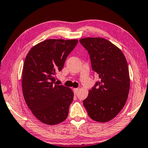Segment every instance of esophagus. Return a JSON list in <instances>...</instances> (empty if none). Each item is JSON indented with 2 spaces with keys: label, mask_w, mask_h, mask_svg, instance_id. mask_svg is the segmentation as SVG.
I'll use <instances>...</instances> for the list:
<instances>
[{
  "label": "esophagus",
  "mask_w": 148,
  "mask_h": 148,
  "mask_svg": "<svg viewBox=\"0 0 148 148\" xmlns=\"http://www.w3.org/2000/svg\"><path fill=\"white\" fill-rule=\"evenodd\" d=\"M73 90H74V92H75V93L77 94V93L78 92V91H79V88H74Z\"/></svg>",
  "instance_id": "1"
}]
</instances>
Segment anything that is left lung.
Instances as JSON below:
<instances>
[{
	"label": "left lung",
	"mask_w": 148,
	"mask_h": 148,
	"mask_svg": "<svg viewBox=\"0 0 148 148\" xmlns=\"http://www.w3.org/2000/svg\"><path fill=\"white\" fill-rule=\"evenodd\" d=\"M79 42L88 51L92 69L100 78L84 100V106L92 120L108 122L127 101L130 77L126 58L118 47L103 38H84Z\"/></svg>",
	"instance_id": "1"
}]
</instances>
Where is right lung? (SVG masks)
Wrapping results in <instances>:
<instances>
[{
    "label": "right lung",
    "mask_w": 148,
    "mask_h": 148,
    "mask_svg": "<svg viewBox=\"0 0 148 148\" xmlns=\"http://www.w3.org/2000/svg\"><path fill=\"white\" fill-rule=\"evenodd\" d=\"M77 43V39L45 40L32 47L25 58L23 95L32 114L43 123L54 125L68 116L73 92L58 85L55 75Z\"/></svg>",
    "instance_id": "1"
}]
</instances>
